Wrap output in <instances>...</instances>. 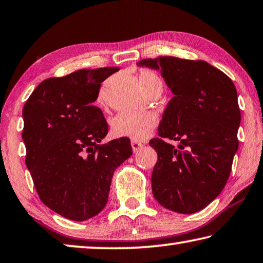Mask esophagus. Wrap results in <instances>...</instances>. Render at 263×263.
<instances>
[{
    "instance_id": "1",
    "label": "esophagus",
    "mask_w": 263,
    "mask_h": 263,
    "mask_svg": "<svg viewBox=\"0 0 263 263\" xmlns=\"http://www.w3.org/2000/svg\"><path fill=\"white\" fill-rule=\"evenodd\" d=\"M131 146L133 148V151L137 152V151H139L141 147H143V144L139 143V141H137V140H132L131 141Z\"/></svg>"
}]
</instances>
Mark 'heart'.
I'll return each instance as SVG.
<instances>
[{"label":"heart","mask_w":263,"mask_h":263,"mask_svg":"<svg viewBox=\"0 0 263 263\" xmlns=\"http://www.w3.org/2000/svg\"><path fill=\"white\" fill-rule=\"evenodd\" d=\"M139 82L146 91L156 82H161L156 73L144 70L139 73ZM158 124V117L153 112H120L111 122L112 135L141 140L149 136Z\"/></svg>","instance_id":"1"}]
</instances>
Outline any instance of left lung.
Listing matches in <instances>:
<instances>
[{
	"label": "left lung",
	"instance_id": "obj_1",
	"mask_svg": "<svg viewBox=\"0 0 263 263\" xmlns=\"http://www.w3.org/2000/svg\"><path fill=\"white\" fill-rule=\"evenodd\" d=\"M139 66L159 70L174 95L162 114L152 192L161 206L181 214L201 211L221 193L239 147L241 114L234 83L205 61L164 56ZM179 141L178 148L167 139Z\"/></svg>",
	"mask_w": 263,
	"mask_h": 263
}]
</instances>
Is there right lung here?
I'll use <instances>...</instances> for the list:
<instances>
[{"label":"right lung","mask_w":263,"mask_h":263,"mask_svg":"<svg viewBox=\"0 0 263 263\" xmlns=\"http://www.w3.org/2000/svg\"><path fill=\"white\" fill-rule=\"evenodd\" d=\"M119 68L83 69L39 84L23 107L26 164L39 197L57 214L84 221L105 207L130 139L101 144L107 123L95 105L101 83Z\"/></svg>","instance_id":"add662e5"}]
</instances>
